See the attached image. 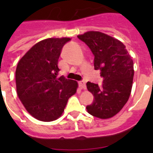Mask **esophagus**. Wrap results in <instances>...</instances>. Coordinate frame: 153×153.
<instances>
[{"instance_id": "34e87169", "label": "esophagus", "mask_w": 153, "mask_h": 153, "mask_svg": "<svg viewBox=\"0 0 153 153\" xmlns=\"http://www.w3.org/2000/svg\"><path fill=\"white\" fill-rule=\"evenodd\" d=\"M79 87H80V89H83V90H85L86 87V83H85V82H83V81H79Z\"/></svg>"}]
</instances>
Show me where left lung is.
<instances>
[{"instance_id": "left-lung-1", "label": "left lung", "mask_w": 153, "mask_h": 153, "mask_svg": "<svg viewBox=\"0 0 153 153\" xmlns=\"http://www.w3.org/2000/svg\"><path fill=\"white\" fill-rule=\"evenodd\" d=\"M78 38L94 55V68L103 78L101 86L88 82L94 101L87 112L100 119H109L123 109L130 96L134 76L133 60L120 40L100 31H87Z\"/></svg>"}]
</instances>
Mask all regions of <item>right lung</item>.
I'll return each instance as SVG.
<instances>
[{
    "label": "right lung",
    "mask_w": 153,
    "mask_h": 153,
    "mask_svg": "<svg viewBox=\"0 0 153 153\" xmlns=\"http://www.w3.org/2000/svg\"><path fill=\"white\" fill-rule=\"evenodd\" d=\"M69 37L47 38L36 43L21 57L16 69V88L27 111L36 120L51 122L63 114L76 81L58 76V60Z\"/></svg>",
    "instance_id": "1"
}]
</instances>
